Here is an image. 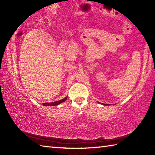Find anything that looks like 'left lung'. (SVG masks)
Listing matches in <instances>:
<instances>
[{"instance_id":"obj_1","label":"left lung","mask_w":155,"mask_h":155,"mask_svg":"<svg viewBox=\"0 0 155 155\" xmlns=\"http://www.w3.org/2000/svg\"><path fill=\"white\" fill-rule=\"evenodd\" d=\"M104 104V105H108V104ZM108 105H109V104H108Z\"/></svg>"}]
</instances>
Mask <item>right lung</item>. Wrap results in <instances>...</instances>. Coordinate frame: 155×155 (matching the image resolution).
I'll use <instances>...</instances> for the list:
<instances>
[{"label": "right lung", "mask_w": 155, "mask_h": 155, "mask_svg": "<svg viewBox=\"0 0 155 155\" xmlns=\"http://www.w3.org/2000/svg\"><path fill=\"white\" fill-rule=\"evenodd\" d=\"M67 97H66L64 98H63V99H62V100L53 102V103H42V105H43V106H57V105H58L59 104H61L62 103H63V102H64L66 100H67Z\"/></svg>", "instance_id": "obj_1"}]
</instances>
